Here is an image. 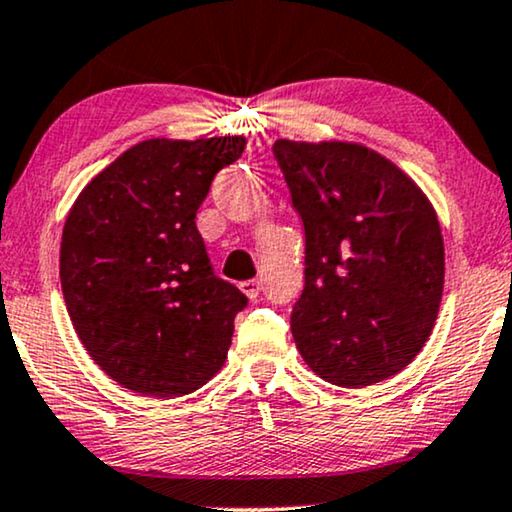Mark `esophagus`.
I'll list each match as a JSON object with an SVG mask.
<instances>
[{
	"label": "esophagus",
	"mask_w": 512,
	"mask_h": 512,
	"mask_svg": "<svg viewBox=\"0 0 512 512\" xmlns=\"http://www.w3.org/2000/svg\"><path fill=\"white\" fill-rule=\"evenodd\" d=\"M238 288H241V292L248 299H255L257 295H260V290H262V283L257 281V278H252V281H243L241 285H238Z\"/></svg>",
	"instance_id": "1"
}]
</instances>
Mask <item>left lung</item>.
I'll return each instance as SVG.
<instances>
[{
    "instance_id": "left-lung-1",
    "label": "left lung",
    "mask_w": 512,
    "mask_h": 512,
    "mask_svg": "<svg viewBox=\"0 0 512 512\" xmlns=\"http://www.w3.org/2000/svg\"><path fill=\"white\" fill-rule=\"evenodd\" d=\"M274 154L304 224L297 351L330 384H379L417 358L438 318L445 245L433 203L360 142L281 138Z\"/></svg>"
}]
</instances>
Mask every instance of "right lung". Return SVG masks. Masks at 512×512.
Here are the masks:
<instances>
[{
	"label": "right lung",
	"mask_w": 512,
	"mask_h": 512,
	"mask_svg": "<svg viewBox=\"0 0 512 512\" xmlns=\"http://www.w3.org/2000/svg\"><path fill=\"white\" fill-rule=\"evenodd\" d=\"M243 135L142 140L72 203L60 241L67 313L95 365L128 391L180 398L227 360L245 295L213 276L196 210Z\"/></svg>",
	"instance_id": "1"
}]
</instances>
